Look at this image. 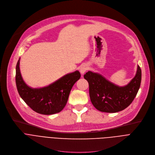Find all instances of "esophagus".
<instances>
[{"label": "esophagus", "mask_w": 155, "mask_h": 155, "mask_svg": "<svg viewBox=\"0 0 155 155\" xmlns=\"http://www.w3.org/2000/svg\"><path fill=\"white\" fill-rule=\"evenodd\" d=\"M87 70H88V67L86 66V65H82V66H81L80 68V71L81 73V74H84Z\"/></svg>", "instance_id": "obj_1"}]
</instances>
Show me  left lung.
Masks as SVG:
<instances>
[{
  "instance_id": "obj_1",
  "label": "left lung",
  "mask_w": 155,
  "mask_h": 155,
  "mask_svg": "<svg viewBox=\"0 0 155 155\" xmlns=\"http://www.w3.org/2000/svg\"><path fill=\"white\" fill-rule=\"evenodd\" d=\"M84 77L88 82L89 95L94 106L101 112L114 113L127 108L134 99L141 85V70L137 65L135 77L124 87L114 84L91 71Z\"/></svg>"
}]
</instances>
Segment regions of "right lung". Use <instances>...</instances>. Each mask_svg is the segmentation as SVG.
Here are the masks:
<instances>
[{
    "label": "right lung",
    "mask_w": 155,
    "mask_h": 155,
    "mask_svg": "<svg viewBox=\"0 0 155 155\" xmlns=\"http://www.w3.org/2000/svg\"><path fill=\"white\" fill-rule=\"evenodd\" d=\"M19 59L15 69V83L22 100L34 111L51 115L60 112L67 104L71 88L80 78L78 71L62 77L45 87L32 88L24 82L19 69Z\"/></svg>",
    "instance_id": "obj_1"
}]
</instances>
